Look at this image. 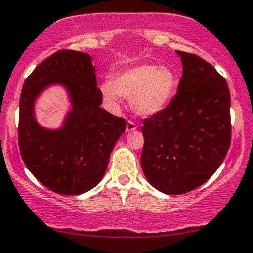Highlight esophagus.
<instances>
[{
  "instance_id": "obj_1",
  "label": "esophagus",
  "mask_w": 253,
  "mask_h": 253,
  "mask_svg": "<svg viewBox=\"0 0 253 253\" xmlns=\"http://www.w3.org/2000/svg\"><path fill=\"white\" fill-rule=\"evenodd\" d=\"M137 128V126L135 125V123H133L132 120H128L126 124V132H133Z\"/></svg>"
}]
</instances>
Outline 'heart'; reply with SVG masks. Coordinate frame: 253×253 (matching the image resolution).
Here are the masks:
<instances>
[{
    "instance_id": "obj_1",
    "label": "heart",
    "mask_w": 253,
    "mask_h": 253,
    "mask_svg": "<svg viewBox=\"0 0 253 253\" xmlns=\"http://www.w3.org/2000/svg\"><path fill=\"white\" fill-rule=\"evenodd\" d=\"M176 84V75L168 66L146 64L117 73L112 82L100 85V91L112 106H117L123 95L130 98L132 107L139 116L150 117L165 110Z\"/></svg>"
}]
</instances>
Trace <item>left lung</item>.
Returning a JSON list of instances; mask_svg holds the SVG:
<instances>
[{
  "instance_id": "8db88e82",
  "label": "left lung",
  "mask_w": 253,
  "mask_h": 253,
  "mask_svg": "<svg viewBox=\"0 0 253 253\" xmlns=\"http://www.w3.org/2000/svg\"><path fill=\"white\" fill-rule=\"evenodd\" d=\"M183 73L165 110L143 119V174L167 195L189 193L212 176L231 142L230 91L211 64L176 51Z\"/></svg>"
}]
</instances>
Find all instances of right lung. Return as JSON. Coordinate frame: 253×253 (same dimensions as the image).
Wrapping results in <instances>:
<instances>
[{
  "mask_svg": "<svg viewBox=\"0 0 253 253\" xmlns=\"http://www.w3.org/2000/svg\"><path fill=\"white\" fill-rule=\"evenodd\" d=\"M62 84L72 110L58 130L42 127L34 117V101L44 89ZM92 57L62 50L42 62L25 79L20 99L18 146L31 174L47 189L81 195L103 178L126 121L100 107Z\"/></svg>",
  "mask_w": 253,
  "mask_h": 253,
  "instance_id": "right-lung-1",
  "label": "right lung"
}]
</instances>
